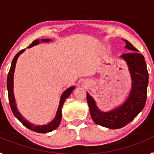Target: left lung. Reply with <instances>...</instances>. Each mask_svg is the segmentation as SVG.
I'll list each match as a JSON object with an SVG mask.
<instances>
[{"mask_svg": "<svg viewBox=\"0 0 154 154\" xmlns=\"http://www.w3.org/2000/svg\"><path fill=\"white\" fill-rule=\"evenodd\" d=\"M126 48L131 51L123 54L121 58L127 63L133 80L132 90L127 100L119 108L103 112L97 108L89 93L86 96L91 117L94 122L110 129H119L133 120L145 106L147 96L149 74L144 57L128 41H126Z\"/></svg>", "mask_w": 154, "mask_h": 154, "instance_id": "8db88e82", "label": "left lung"}]
</instances>
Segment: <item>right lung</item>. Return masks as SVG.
Here are the masks:
<instances>
[{
	"instance_id": "add662e5",
	"label": "right lung",
	"mask_w": 154,
	"mask_h": 154,
	"mask_svg": "<svg viewBox=\"0 0 154 154\" xmlns=\"http://www.w3.org/2000/svg\"><path fill=\"white\" fill-rule=\"evenodd\" d=\"M50 39H39V40H35L29 46L28 48H31L34 45H36L39 44L40 42H50ZM24 51V49L21 50L18 53H17V55L14 56V59L12 60L11 62V69L9 70V72L8 75V79H7V88H8V99H9V103H10V106L12 112H13L14 115L15 116V117L18 119L21 123H22L24 126H26L27 128H28L29 130H32V131H35L36 133H48V132H51L52 130H55L59 124H60L61 119H62V106H63L64 103H65V100L66 98H68L69 96V95L71 94V92H72L73 89H75V87H70L68 89L65 91L63 92V94L61 96L60 102H59V106H58V110H57V113L55 116V119L51 121V123H48V125L45 126H35V125L31 124L29 123L27 120H25L24 118L22 117V116L20 114V112L17 111V106H16L15 104V100H14V96L13 93V79H14V69H15L16 62H17V59L18 58V56L21 55V53Z\"/></svg>"
}]
</instances>
